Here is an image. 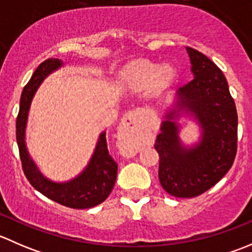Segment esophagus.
<instances>
[{"label":"esophagus","instance_id":"34e87169","mask_svg":"<svg viewBox=\"0 0 252 252\" xmlns=\"http://www.w3.org/2000/svg\"><path fill=\"white\" fill-rule=\"evenodd\" d=\"M118 146L126 156H133L139 151L140 126L135 111H129L122 118L118 126Z\"/></svg>","mask_w":252,"mask_h":252}]
</instances>
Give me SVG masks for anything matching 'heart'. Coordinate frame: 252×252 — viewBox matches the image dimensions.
I'll return each mask as SVG.
<instances>
[{
  "label": "heart",
  "instance_id": "obj_1",
  "mask_svg": "<svg viewBox=\"0 0 252 252\" xmlns=\"http://www.w3.org/2000/svg\"><path fill=\"white\" fill-rule=\"evenodd\" d=\"M173 75L174 70L169 64L158 65L152 61L138 60L123 70L119 81L130 91H142L149 86L159 90L171 83Z\"/></svg>",
  "mask_w": 252,
  "mask_h": 252
}]
</instances>
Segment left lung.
<instances>
[{"label":"left lung","mask_w":252,"mask_h":252,"mask_svg":"<svg viewBox=\"0 0 252 252\" xmlns=\"http://www.w3.org/2000/svg\"><path fill=\"white\" fill-rule=\"evenodd\" d=\"M194 79L178 89L177 101L164 116L155 141L162 188L175 197H195L217 184L236 155L238 113L222 70L199 51L187 47ZM190 114L202 128L200 141L184 147L175 119Z\"/></svg>","instance_id":"1"}]
</instances>
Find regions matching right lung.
<instances>
[{"instance_id": "right-lung-1", "label": "right lung", "mask_w": 252, "mask_h": 252, "mask_svg": "<svg viewBox=\"0 0 252 252\" xmlns=\"http://www.w3.org/2000/svg\"><path fill=\"white\" fill-rule=\"evenodd\" d=\"M62 65L63 62L58 58H48L44 61L36 68L29 83L23 89L16 124L17 144L19 147L23 171L30 184L37 191L58 204L83 210L97 206L105 201L116 183L118 166L108 154L106 131L100 134L93 156L84 171L73 179L63 183L52 182L44 177L30 157L25 145V129L32 97L46 77Z\"/></svg>"}]
</instances>
